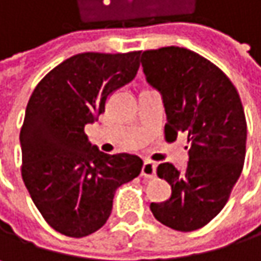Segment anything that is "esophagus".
Returning a JSON list of instances; mask_svg holds the SVG:
<instances>
[{
  "label": "esophagus",
  "instance_id": "34e87169",
  "mask_svg": "<svg viewBox=\"0 0 261 261\" xmlns=\"http://www.w3.org/2000/svg\"><path fill=\"white\" fill-rule=\"evenodd\" d=\"M155 168H157V165H155L154 162L145 160V162H143V166H142V175L146 177V178L154 177V175H155Z\"/></svg>",
  "mask_w": 261,
  "mask_h": 261
}]
</instances>
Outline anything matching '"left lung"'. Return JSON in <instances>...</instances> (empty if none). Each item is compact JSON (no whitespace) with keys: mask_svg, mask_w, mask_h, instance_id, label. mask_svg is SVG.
<instances>
[{"mask_svg":"<svg viewBox=\"0 0 261 261\" xmlns=\"http://www.w3.org/2000/svg\"><path fill=\"white\" fill-rule=\"evenodd\" d=\"M146 81L163 98L165 136L187 134L189 162L180 172L162 163L157 175L171 184V198L151 202L154 218L177 231L207 225L227 204L246 152V119L231 80L202 56L165 46L142 53Z\"/></svg>","mask_w":261,"mask_h":261,"instance_id":"obj_1","label":"left lung"}]
</instances>
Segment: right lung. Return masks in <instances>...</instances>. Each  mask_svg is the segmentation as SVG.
<instances>
[{"instance_id":"right-lung-1","label":"right lung","mask_w":261,"mask_h":261,"mask_svg":"<svg viewBox=\"0 0 261 261\" xmlns=\"http://www.w3.org/2000/svg\"><path fill=\"white\" fill-rule=\"evenodd\" d=\"M140 51L81 53L49 71L27 104L19 140L28 193L56 231L84 237L109 219L119 186L142 171L133 154H104L84 133L112 92L136 77Z\"/></svg>"}]
</instances>
